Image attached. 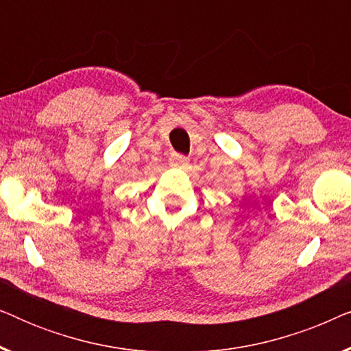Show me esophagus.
Wrapping results in <instances>:
<instances>
[{"label": "esophagus", "instance_id": "esophagus-1", "mask_svg": "<svg viewBox=\"0 0 351 351\" xmlns=\"http://www.w3.org/2000/svg\"><path fill=\"white\" fill-rule=\"evenodd\" d=\"M169 162L172 167H185L189 165V158L185 155H180V153H172L169 158Z\"/></svg>", "mask_w": 351, "mask_h": 351}]
</instances>
